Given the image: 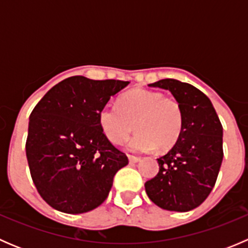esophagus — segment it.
I'll use <instances>...</instances> for the list:
<instances>
[{"instance_id": "esophagus-1", "label": "esophagus", "mask_w": 248, "mask_h": 248, "mask_svg": "<svg viewBox=\"0 0 248 248\" xmlns=\"http://www.w3.org/2000/svg\"><path fill=\"white\" fill-rule=\"evenodd\" d=\"M128 159L131 163H137V162L140 161V157H137V156H132V155H128Z\"/></svg>"}]
</instances>
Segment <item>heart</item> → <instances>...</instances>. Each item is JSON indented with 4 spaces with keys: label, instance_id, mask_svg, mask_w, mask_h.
I'll return each instance as SVG.
<instances>
[{
    "label": "heart",
    "instance_id": "1",
    "mask_svg": "<svg viewBox=\"0 0 248 248\" xmlns=\"http://www.w3.org/2000/svg\"><path fill=\"white\" fill-rule=\"evenodd\" d=\"M98 124L107 139L122 144L133 132L138 133L127 144L133 152L152 151L159 146H174L184 128V109L174 98L144 89H134L119 98L117 106L106 104L99 109Z\"/></svg>",
    "mask_w": 248,
    "mask_h": 248
}]
</instances>
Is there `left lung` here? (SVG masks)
<instances>
[{
	"label": "left lung",
	"mask_w": 248,
	"mask_h": 248,
	"mask_svg": "<svg viewBox=\"0 0 248 248\" xmlns=\"http://www.w3.org/2000/svg\"><path fill=\"white\" fill-rule=\"evenodd\" d=\"M149 86L171 92L184 109V128L168 154L157 158L159 171L145 182V191L162 209L189 211L216 184L223 159V127L211 101L193 85L162 79Z\"/></svg>",
	"instance_id": "left-lung-1"
}]
</instances>
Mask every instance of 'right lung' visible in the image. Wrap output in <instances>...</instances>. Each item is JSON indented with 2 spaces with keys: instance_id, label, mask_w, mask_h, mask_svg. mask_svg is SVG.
<instances>
[{
  "instance_id": "add662e5",
  "label": "right lung",
  "mask_w": 248,
  "mask_h": 248,
  "mask_svg": "<svg viewBox=\"0 0 248 248\" xmlns=\"http://www.w3.org/2000/svg\"><path fill=\"white\" fill-rule=\"evenodd\" d=\"M121 80L67 78L49 90L30 115L26 157L42 198L66 214H84L108 197L128 158L107 139L99 109L128 85Z\"/></svg>"
}]
</instances>
